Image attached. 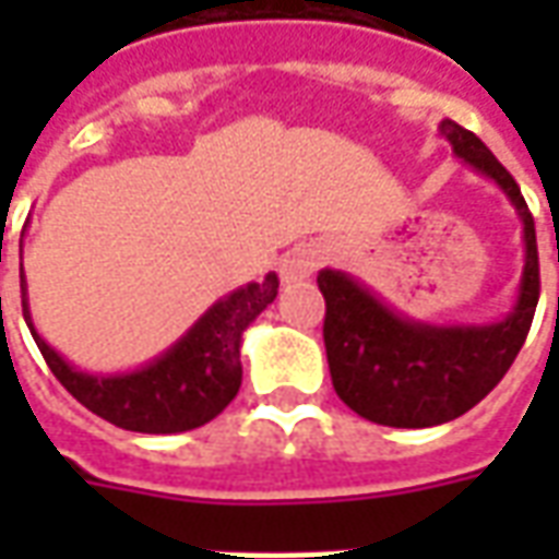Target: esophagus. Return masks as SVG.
<instances>
[{
    "label": "esophagus",
    "instance_id": "1",
    "mask_svg": "<svg viewBox=\"0 0 559 559\" xmlns=\"http://www.w3.org/2000/svg\"><path fill=\"white\" fill-rule=\"evenodd\" d=\"M323 260H326V254H323L320 245H296L281 260V278L287 281V284L308 278V275H314L317 269L323 266Z\"/></svg>",
    "mask_w": 559,
    "mask_h": 559
}]
</instances>
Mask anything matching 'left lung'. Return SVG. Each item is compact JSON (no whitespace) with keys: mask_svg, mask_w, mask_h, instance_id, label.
I'll return each instance as SVG.
<instances>
[{"mask_svg":"<svg viewBox=\"0 0 559 559\" xmlns=\"http://www.w3.org/2000/svg\"><path fill=\"white\" fill-rule=\"evenodd\" d=\"M440 134L457 158L488 176L524 224V275L512 314L488 326H431L395 314L344 272L317 275L326 299L323 341L332 386L362 419L389 428H431L464 416L491 392L527 341L539 302V251L527 200L491 148L452 119Z\"/></svg>","mask_w":559,"mask_h":559,"instance_id":"obj_1","label":"left lung"}]
</instances>
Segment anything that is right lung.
I'll list each match as a JSON object with an SVG mask.
<instances>
[{
	"label": "right lung",
	"instance_id": "right-lung-1",
	"mask_svg": "<svg viewBox=\"0 0 559 559\" xmlns=\"http://www.w3.org/2000/svg\"><path fill=\"white\" fill-rule=\"evenodd\" d=\"M23 290V317L32 338L50 365L56 380L74 399L116 428L140 433H179L200 428L218 416L242 386L239 344L248 323L278 296V275L269 272L260 284H248L224 296L209 308L170 350L131 374H83L59 356L35 332L26 302V281L20 275Z\"/></svg>",
	"mask_w": 559,
	"mask_h": 559
}]
</instances>
